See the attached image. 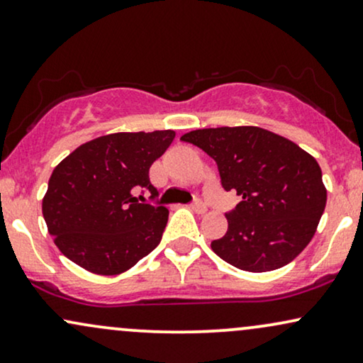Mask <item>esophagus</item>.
I'll use <instances>...</instances> for the list:
<instances>
[{"label": "esophagus", "instance_id": "1", "mask_svg": "<svg viewBox=\"0 0 363 363\" xmlns=\"http://www.w3.org/2000/svg\"><path fill=\"white\" fill-rule=\"evenodd\" d=\"M190 208L194 210L195 213H205V212H207V205H205L202 200H195V202L190 205Z\"/></svg>", "mask_w": 363, "mask_h": 363}]
</instances>
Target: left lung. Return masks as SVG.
<instances>
[{"instance_id": "1", "label": "left lung", "mask_w": 363, "mask_h": 363, "mask_svg": "<svg viewBox=\"0 0 363 363\" xmlns=\"http://www.w3.org/2000/svg\"><path fill=\"white\" fill-rule=\"evenodd\" d=\"M216 160L222 186L242 196L227 213L229 229L212 250L237 269L267 272L310 244L325 212L318 161L296 143L257 126L208 128L183 134Z\"/></svg>"}]
</instances>
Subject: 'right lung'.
<instances>
[{
  "label": "right lung",
  "mask_w": 363,
  "mask_h": 363,
  "mask_svg": "<svg viewBox=\"0 0 363 363\" xmlns=\"http://www.w3.org/2000/svg\"><path fill=\"white\" fill-rule=\"evenodd\" d=\"M174 131L113 133L84 143L53 169L42 212L60 252L89 272L116 276L160 244L168 208L136 194L158 190L150 167Z\"/></svg>",
  "instance_id": "1"
}]
</instances>
